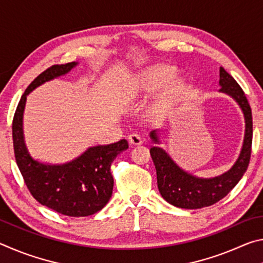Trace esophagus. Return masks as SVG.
Segmentation results:
<instances>
[{"label": "esophagus", "instance_id": "esophagus-1", "mask_svg": "<svg viewBox=\"0 0 263 263\" xmlns=\"http://www.w3.org/2000/svg\"><path fill=\"white\" fill-rule=\"evenodd\" d=\"M128 142H130V145L132 146H139L142 144V139L139 135H137V133H132V135L128 136Z\"/></svg>", "mask_w": 263, "mask_h": 263}]
</instances>
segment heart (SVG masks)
<instances>
[{
    "instance_id": "1",
    "label": "heart",
    "mask_w": 263,
    "mask_h": 263,
    "mask_svg": "<svg viewBox=\"0 0 263 263\" xmlns=\"http://www.w3.org/2000/svg\"><path fill=\"white\" fill-rule=\"evenodd\" d=\"M176 70L169 66H155L142 73L137 83V91L142 96H149L162 90L161 96L151 108V114L155 117H163L173 106L181 100L186 89L183 80L175 78Z\"/></svg>"
}]
</instances>
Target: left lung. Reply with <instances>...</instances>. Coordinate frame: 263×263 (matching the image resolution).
<instances>
[{
    "instance_id": "8db88e82",
    "label": "left lung",
    "mask_w": 263,
    "mask_h": 263,
    "mask_svg": "<svg viewBox=\"0 0 263 263\" xmlns=\"http://www.w3.org/2000/svg\"><path fill=\"white\" fill-rule=\"evenodd\" d=\"M219 91L232 97L241 109L245 118V137L240 154L230 171L224 174L210 179L197 177L185 172L172 159L166 151L159 146L149 149L151 157L157 169L158 188L163 199L181 209H201L210 206L224 198L232 190L247 171L251 159L253 121L252 110L245 96L241 87L237 81L220 67L219 69ZM154 144H160L158 130L149 133Z\"/></svg>"
}]
</instances>
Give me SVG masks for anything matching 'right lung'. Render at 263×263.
Wrapping results in <instances>:
<instances>
[{
	"label": "right lung",
	"mask_w": 263,
	"mask_h": 263,
	"mask_svg": "<svg viewBox=\"0 0 263 263\" xmlns=\"http://www.w3.org/2000/svg\"><path fill=\"white\" fill-rule=\"evenodd\" d=\"M78 62L54 65L39 74L21 97L12 121V140L17 166L31 195L44 206L68 217H86L102 210L112 195L110 167L128 148L125 139L99 145L66 163H44L31 157L24 140L23 115L26 96L43 83L70 72Z\"/></svg>",
	"instance_id": "add662e5"
}]
</instances>
